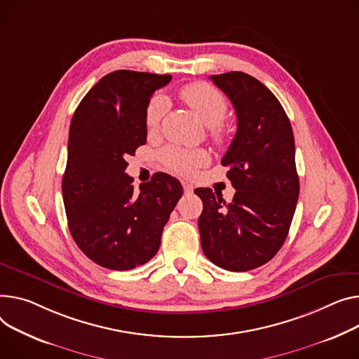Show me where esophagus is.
<instances>
[{
  "label": "esophagus",
  "instance_id": "34e87169",
  "mask_svg": "<svg viewBox=\"0 0 359 359\" xmlns=\"http://www.w3.org/2000/svg\"><path fill=\"white\" fill-rule=\"evenodd\" d=\"M182 186H183V190H184V194H186V195L194 194V186L190 184V183H187V182H182Z\"/></svg>",
  "mask_w": 359,
  "mask_h": 359
}]
</instances>
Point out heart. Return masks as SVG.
Here are the masks:
<instances>
[{"instance_id":"1","label":"heart","mask_w":359,"mask_h":359,"mask_svg":"<svg viewBox=\"0 0 359 359\" xmlns=\"http://www.w3.org/2000/svg\"><path fill=\"white\" fill-rule=\"evenodd\" d=\"M182 98L194 109L201 121L210 127V134L215 140L222 141L225 138V133L219 124L228 112V101L219 89L206 82L189 83L182 89ZM165 111L167 100L164 95H154L146 108V124L150 130L158 127ZM160 160L172 172L189 176L198 167L206 164L209 156L203 150H186L177 146H169L160 153Z\"/></svg>"}]
</instances>
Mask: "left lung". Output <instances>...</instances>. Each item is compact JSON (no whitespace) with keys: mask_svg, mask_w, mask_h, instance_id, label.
I'll return each instance as SVG.
<instances>
[{"mask_svg":"<svg viewBox=\"0 0 359 359\" xmlns=\"http://www.w3.org/2000/svg\"><path fill=\"white\" fill-rule=\"evenodd\" d=\"M231 100L236 133L222 165L235 187L231 203L209 187L195 194L202 250L213 264L248 271L269 262L287 238L299 199L294 137L274 93L244 72L210 76Z\"/></svg>","mask_w":359,"mask_h":359,"instance_id":"obj_1","label":"left lung"}]
</instances>
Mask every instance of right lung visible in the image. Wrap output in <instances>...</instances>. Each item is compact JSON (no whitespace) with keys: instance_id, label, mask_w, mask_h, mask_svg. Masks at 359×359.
<instances>
[{"instance_id":"1","label":"right lung","mask_w":359,"mask_h":359,"mask_svg":"<svg viewBox=\"0 0 359 359\" xmlns=\"http://www.w3.org/2000/svg\"><path fill=\"white\" fill-rule=\"evenodd\" d=\"M170 75L115 70L95 85L72 116L62 182L69 231L98 266L126 271L158 251L182 198L176 177L156 173L135 192L126 157L146 144V108Z\"/></svg>"}]
</instances>
